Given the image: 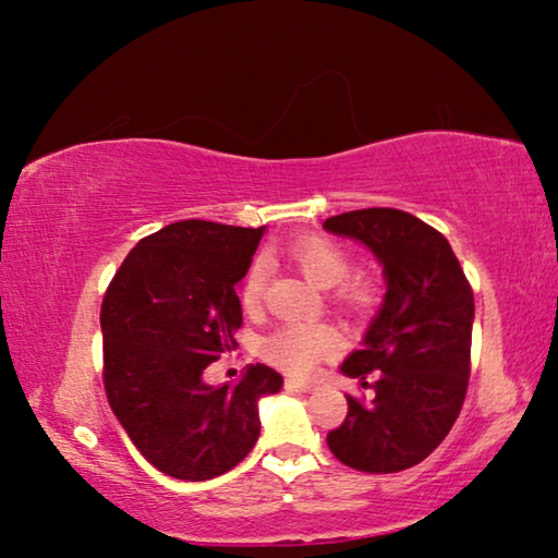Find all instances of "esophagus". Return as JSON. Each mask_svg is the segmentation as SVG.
<instances>
[{"instance_id":"obj_1","label":"esophagus","mask_w":558,"mask_h":558,"mask_svg":"<svg viewBox=\"0 0 558 558\" xmlns=\"http://www.w3.org/2000/svg\"><path fill=\"white\" fill-rule=\"evenodd\" d=\"M286 390L290 393H307V390H313V384H305V380H295V378H286Z\"/></svg>"}]
</instances>
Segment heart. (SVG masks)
Instances as JSON below:
<instances>
[{
	"label": "heart",
	"mask_w": 558,
	"mask_h": 558,
	"mask_svg": "<svg viewBox=\"0 0 558 558\" xmlns=\"http://www.w3.org/2000/svg\"><path fill=\"white\" fill-rule=\"evenodd\" d=\"M315 288H330V303L353 320H363L384 301V282L373 272L353 268V257L326 235H301L282 247ZM265 263L253 260L240 280V305L255 313L265 298ZM340 351V338L326 323H286L260 340V355L272 368L305 378Z\"/></svg>",
	"instance_id": "obj_1"
}]
</instances>
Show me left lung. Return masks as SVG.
I'll use <instances>...</instances> for the list:
<instances>
[{"label":"left lung","instance_id":"obj_1","mask_svg":"<svg viewBox=\"0 0 558 558\" xmlns=\"http://www.w3.org/2000/svg\"><path fill=\"white\" fill-rule=\"evenodd\" d=\"M323 228L368 245L388 280L361 351L343 363L373 396H345L348 415L328 434L340 463L396 473L421 463L459 418L471 376L473 290L436 228L396 207L332 215Z\"/></svg>","mask_w":558,"mask_h":558}]
</instances>
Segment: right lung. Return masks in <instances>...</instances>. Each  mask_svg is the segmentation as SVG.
I'll return each mask as SVG.
<instances>
[{
    "label": "right lung",
    "instance_id": "1",
    "mask_svg": "<svg viewBox=\"0 0 558 558\" xmlns=\"http://www.w3.org/2000/svg\"><path fill=\"white\" fill-rule=\"evenodd\" d=\"M263 228L182 220L140 240L105 290L102 384L137 451L180 481L220 476L260 436L257 398L282 376L255 363L238 386L203 373L235 348L243 280Z\"/></svg>",
    "mask_w": 558,
    "mask_h": 558
}]
</instances>
